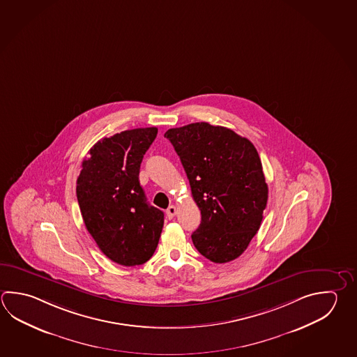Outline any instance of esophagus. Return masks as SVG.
I'll return each instance as SVG.
<instances>
[{"mask_svg": "<svg viewBox=\"0 0 357 357\" xmlns=\"http://www.w3.org/2000/svg\"><path fill=\"white\" fill-rule=\"evenodd\" d=\"M175 215H176V207H175V206H169V208L167 209L168 218H173Z\"/></svg>", "mask_w": 357, "mask_h": 357, "instance_id": "obj_1", "label": "esophagus"}]
</instances>
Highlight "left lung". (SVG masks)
I'll return each mask as SVG.
<instances>
[{"mask_svg": "<svg viewBox=\"0 0 357 357\" xmlns=\"http://www.w3.org/2000/svg\"><path fill=\"white\" fill-rule=\"evenodd\" d=\"M202 215L192 234L195 249L213 263H229L248 249L268 203L260 156L252 142L223 126L195 122L169 128Z\"/></svg>", "mask_w": 357, "mask_h": 357, "instance_id": "1", "label": "left lung"}]
</instances>
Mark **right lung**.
Masks as SVG:
<instances>
[{
	"label": "right lung",
	"instance_id": "obj_1",
	"mask_svg": "<svg viewBox=\"0 0 357 357\" xmlns=\"http://www.w3.org/2000/svg\"><path fill=\"white\" fill-rule=\"evenodd\" d=\"M156 134V128H134L96 142L77 179L88 232L109 260L123 266L146 263L162 234L164 213L149 204L139 182Z\"/></svg>",
	"mask_w": 357,
	"mask_h": 357
}]
</instances>
